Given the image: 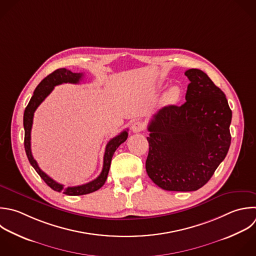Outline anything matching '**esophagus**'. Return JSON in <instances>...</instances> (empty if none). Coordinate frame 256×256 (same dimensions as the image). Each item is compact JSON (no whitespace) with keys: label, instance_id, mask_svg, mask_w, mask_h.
<instances>
[{"label":"esophagus","instance_id":"esophagus-1","mask_svg":"<svg viewBox=\"0 0 256 256\" xmlns=\"http://www.w3.org/2000/svg\"><path fill=\"white\" fill-rule=\"evenodd\" d=\"M131 129H132L133 133H140V132L144 131V129H145V126H144V124H143L142 122H140V121H137V122H134V123L132 124V126H131Z\"/></svg>","mask_w":256,"mask_h":256}]
</instances>
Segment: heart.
Returning a JSON list of instances; mask_svg holds the SVG:
<instances>
[{"label": "heart", "instance_id": "obj_1", "mask_svg": "<svg viewBox=\"0 0 256 256\" xmlns=\"http://www.w3.org/2000/svg\"><path fill=\"white\" fill-rule=\"evenodd\" d=\"M179 93H180L179 88H178L177 86H173V87H171V88L167 91V93H166V95H165V99H166L167 101H169V102H173V101H175V100L178 98Z\"/></svg>", "mask_w": 256, "mask_h": 256}]
</instances>
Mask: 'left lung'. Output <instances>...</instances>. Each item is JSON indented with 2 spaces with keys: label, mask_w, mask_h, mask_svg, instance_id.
Segmentation results:
<instances>
[{
  "label": "left lung",
  "mask_w": 256,
  "mask_h": 256,
  "mask_svg": "<svg viewBox=\"0 0 256 256\" xmlns=\"http://www.w3.org/2000/svg\"><path fill=\"white\" fill-rule=\"evenodd\" d=\"M185 75L190 81L186 102L160 109L148 125L146 171L168 191H195L205 185L231 143L232 112L224 93L199 69Z\"/></svg>",
  "instance_id": "obj_1"
}]
</instances>
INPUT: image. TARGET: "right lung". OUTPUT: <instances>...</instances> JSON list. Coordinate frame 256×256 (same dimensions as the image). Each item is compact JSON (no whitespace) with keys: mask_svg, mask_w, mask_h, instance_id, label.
Here are the masks:
<instances>
[{"mask_svg":"<svg viewBox=\"0 0 256 256\" xmlns=\"http://www.w3.org/2000/svg\"><path fill=\"white\" fill-rule=\"evenodd\" d=\"M83 78V73H73L65 68L58 69L48 75L45 79L41 81V83L37 86V88L34 91V95L32 96L28 106L25 109L24 112V129H25V140H24V145H25V150L27 157L29 159V162L31 165L34 167V169L37 171V173L40 175V177L46 182L48 186H50L53 190L58 191V192H63L64 194L67 195H84V194H89L92 193L98 189H100L108 176L110 165H111V160L113 157L114 152L116 149L127 140L128 137V131L125 130L121 132L119 135L116 137L112 138L106 145L105 149V154H104V161H103V168L100 173V175L92 180L91 182H88L83 185L79 186H73V187H67L64 188V185L56 182L53 180L51 177H49L45 172H43L37 161L34 159L31 151V130H32V125H33V117L36 109L38 106L46 99V97L52 92L55 86L63 84V83H72V84H78L80 80Z\"/></svg>","mask_w":256,"mask_h":256,"instance_id":"1","label":"right lung"}]
</instances>
